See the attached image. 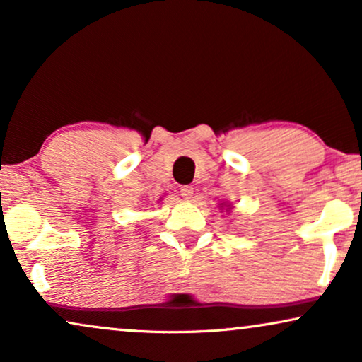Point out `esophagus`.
<instances>
[{"mask_svg": "<svg viewBox=\"0 0 362 362\" xmlns=\"http://www.w3.org/2000/svg\"><path fill=\"white\" fill-rule=\"evenodd\" d=\"M180 192L185 199H191L192 194H194V189H192V186H182Z\"/></svg>", "mask_w": 362, "mask_h": 362, "instance_id": "obj_1", "label": "esophagus"}]
</instances>
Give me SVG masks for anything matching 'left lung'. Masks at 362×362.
<instances>
[{
    "mask_svg": "<svg viewBox=\"0 0 362 362\" xmlns=\"http://www.w3.org/2000/svg\"><path fill=\"white\" fill-rule=\"evenodd\" d=\"M227 209H229V206H227Z\"/></svg>",
    "mask_w": 362,
    "mask_h": 362,
    "instance_id": "obj_1",
    "label": "left lung"
}]
</instances>
